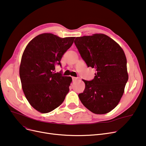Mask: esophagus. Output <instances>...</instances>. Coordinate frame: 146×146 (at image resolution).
I'll return each instance as SVG.
<instances>
[{"instance_id": "1", "label": "esophagus", "mask_w": 146, "mask_h": 146, "mask_svg": "<svg viewBox=\"0 0 146 146\" xmlns=\"http://www.w3.org/2000/svg\"><path fill=\"white\" fill-rule=\"evenodd\" d=\"M72 80H73V83H74V82H76V81H77L78 79L76 78H74V77H73V78H72Z\"/></svg>"}]
</instances>
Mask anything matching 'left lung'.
<instances>
[{
  "mask_svg": "<svg viewBox=\"0 0 146 146\" xmlns=\"http://www.w3.org/2000/svg\"><path fill=\"white\" fill-rule=\"evenodd\" d=\"M74 44L88 67L96 73L79 94L81 102L90 111L105 114L119 104L128 79L127 58L120 45L103 34L76 37Z\"/></svg>",
  "mask_w": 146,
  "mask_h": 146,
  "instance_id": "obj_1",
  "label": "left lung"
}]
</instances>
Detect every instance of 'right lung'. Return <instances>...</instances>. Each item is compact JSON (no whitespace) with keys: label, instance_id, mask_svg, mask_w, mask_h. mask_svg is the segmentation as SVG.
<instances>
[{"label":"right lung","instance_id":"1","mask_svg":"<svg viewBox=\"0 0 146 146\" xmlns=\"http://www.w3.org/2000/svg\"><path fill=\"white\" fill-rule=\"evenodd\" d=\"M74 38L44 33L33 38L25 48L19 67L22 88L37 111L44 113L55 110L68 92L72 79L56 73L55 64L61 66L60 60Z\"/></svg>","mask_w":146,"mask_h":146}]
</instances>
